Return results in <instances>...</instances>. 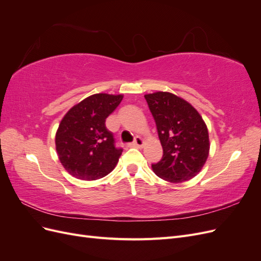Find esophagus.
I'll list each match as a JSON object with an SVG mask.
<instances>
[{
  "mask_svg": "<svg viewBox=\"0 0 261 261\" xmlns=\"http://www.w3.org/2000/svg\"><path fill=\"white\" fill-rule=\"evenodd\" d=\"M144 144H145V140L141 138V137H139V136H137L136 138H135V140H134V146H136V147H138V148H141L144 146Z\"/></svg>",
  "mask_w": 261,
  "mask_h": 261,
  "instance_id": "obj_1",
  "label": "esophagus"
}]
</instances>
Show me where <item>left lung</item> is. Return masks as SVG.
Segmentation results:
<instances>
[{
    "label": "left lung",
    "instance_id": "1",
    "mask_svg": "<svg viewBox=\"0 0 261 261\" xmlns=\"http://www.w3.org/2000/svg\"><path fill=\"white\" fill-rule=\"evenodd\" d=\"M145 98L163 148L162 159L151 165L153 172L171 183L192 179L209 155L206 123L189 102L174 93L156 91L145 94Z\"/></svg>",
    "mask_w": 261,
    "mask_h": 261
}]
</instances>
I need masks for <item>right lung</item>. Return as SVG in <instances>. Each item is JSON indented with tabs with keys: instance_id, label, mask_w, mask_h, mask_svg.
I'll return each mask as SVG.
<instances>
[{
	"instance_id": "add662e5",
	"label": "right lung",
	"mask_w": 261,
	"mask_h": 261,
	"mask_svg": "<svg viewBox=\"0 0 261 261\" xmlns=\"http://www.w3.org/2000/svg\"><path fill=\"white\" fill-rule=\"evenodd\" d=\"M122 99L123 94H92L69 109L62 118L55 147L62 165L70 175L96 180L113 171L123 150L115 147L106 120Z\"/></svg>"
}]
</instances>
